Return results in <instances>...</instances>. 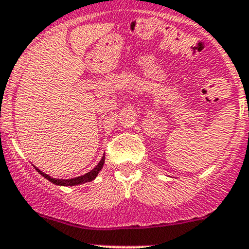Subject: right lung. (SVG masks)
Segmentation results:
<instances>
[{
  "mask_svg": "<svg viewBox=\"0 0 249 249\" xmlns=\"http://www.w3.org/2000/svg\"><path fill=\"white\" fill-rule=\"evenodd\" d=\"M104 162H105V155L102 157L101 161L97 164V166L95 167V169H92L91 171L85 173L84 176H79V177H76V178H71V179H56V178H52L49 175H46L44 172H42L41 170L36 169L37 171L41 173L42 176H43L44 178H47L48 180H50L52 183H54V184H57V185H69V187H72V185H77V184H82V183H87V182H90V180L95 179L96 178V176L99 175V172L101 171V169L104 167Z\"/></svg>",
  "mask_w": 249,
  "mask_h": 249,
  "instance_id": "1",
  "label": "right lung"
}]
</instances>
